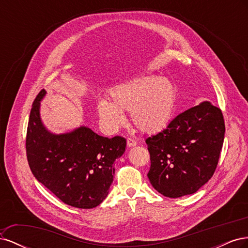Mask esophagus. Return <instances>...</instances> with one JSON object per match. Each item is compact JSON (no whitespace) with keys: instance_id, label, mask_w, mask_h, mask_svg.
Listing matches in <instances>:
<instances>
[{"instance_id":"esophagus-1","label":"esophagus","mask_w":248,"mask_h":248,"mask_svg":"<svg viewBox=\"0 0 248 248\" xmlns=\"http://www.w3.org/2000/svg\"><path fill=\"white\" fill-rule=\"evenodd\" d=\"M127 146H128V147L137 146V141L134 140L133 139H131V138H128V139H127Z\"/></svg>"}]
</instances>
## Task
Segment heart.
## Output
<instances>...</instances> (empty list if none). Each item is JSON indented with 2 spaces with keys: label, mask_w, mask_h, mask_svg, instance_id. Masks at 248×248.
<instances>
[{
  "label": "heart",
  "mask_w": 248,
  "mask_h": 248,
  "mask_svg": "<svg viewBox=\"0 0 248 248\" xmlns=\"http://www.w3.org/2000/svg\"><path fill=\"white\" fill-rule=\"evenodd\" d=\"M108 101L101 100L97 111L103 126L109 132L117 131L125 123L123 111H129L132 124L142 132L162 129L172 114L175 90L164 78L142 76L109 90Z\"/></svg>",
  "instance_id": "1"
}]
</instances>
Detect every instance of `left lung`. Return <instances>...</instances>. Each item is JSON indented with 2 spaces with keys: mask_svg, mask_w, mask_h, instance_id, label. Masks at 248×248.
<instances>
[{
  "mask_svg": "<svg viewBox=\"0 0 248 248\" xmlns=\"http://www.w3.org/2000/svg\"><path fill=\"white\" fill-rule=\"evenodd\" d=\"M224 131L220 108L209 101L175 117L166 129L146 140L152 186L172 199L197 192L214 174Z\"/></svg>",
  "mask_w": 248,
  "mask_h": 248,
  "instance_id": "1",
  "label": "left lung"
}]
</instances>
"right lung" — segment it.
Instances as JSON below:
<instances>
[{"instance_id":"add662e5","label":"right lung","mask_w":248,"mask_h":248,"mask_svg":"<svg viewBox=\"0 0 248 248\" xmlns=\"http://www.w3.org/2000/svg\"><path fill=\"white\" fill-rule=\"evenodd\" d=\"M41 90L30 114L26 150L34 177L65 204L92 209L108 194L115 175L114 162L125 152L126 140L111 139L80 126L73 131L55 134L40 118Z\"/></svg>"}]
</instances>
